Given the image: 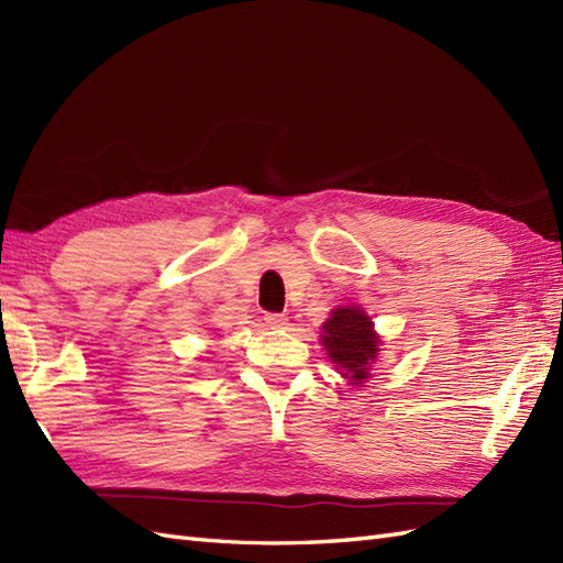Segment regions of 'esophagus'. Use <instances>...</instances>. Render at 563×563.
<instances>
[{
  "mask_svg": "<svg viewBox=\"0 0 563 563\" xmlns=\"http://www.w3.org/2000/svg\"><path fill=\"white\" fill-rule=\"evenodd\" d=\"M265 323H267L269 329H286L288 327V317L269 312V314H265Z\"/></svg>",
  "mask_w": 563,
  "mask_h": 563,
  "instance_id": "obj_1",
  "label": "esophagus"
}]
</instances>
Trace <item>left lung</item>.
I'll return each mask as SVG.
<instances>
[{"label":"left lung","mask_w":563,"mask_h":563,"mask_svg":"<svg viewBox=\"0 0 563 563\" xmlns=\"http://www.w3.org/2000/svg\"><path fill=\"white\" fill-rule=\"evenodd\" d=\"M321 343L327 347L331 364L343 373L350 385H362L371 376V364H376L380 338L373 331L371 317L356 308H338L321 327Z\"/></svg>","instance_id":"1"}]
</instances>
